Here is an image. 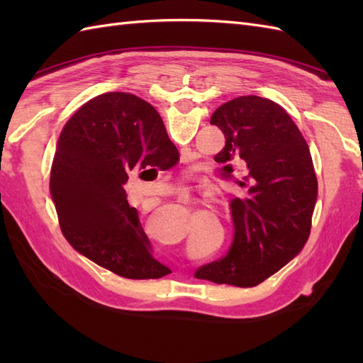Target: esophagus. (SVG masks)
<instances>
[{"label":"esophagus","mask_w":363,"mask_h":363,"mask_svg":"<svg viewBox=\"0 0 363 363\" xmlns=\"http://www.w3.org/2000/svg\"><path fill=\"white\" fill-rule=\"evenodd\" d=\"M176 198L179 199V201H189V198H190V195H189V190L187 189H177L176 190Z\"/></svg>","instance_id":"obj_1"}]
</instances>
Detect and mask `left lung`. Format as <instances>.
<instances>
[{"instance_id":"left-lung-1","label":"left lung","mask_w":363,"mask_h":363,"mask_svg":"<svg viewBox=\"0 0 363 363\" xmlns=\"http://www.w3.org/2000/svg\"><path fill=\"white\" fill-rule=\"evenodd\" d=\"M226 145L215 162L242 160L243 195L230 201L234 238L226 256L199 267L198 279L254 287L290 262L311 234L317 176L309 145L279 104L238 96L212 113ZM225 167V168H226Z\"/></svg>"}]
</instances>
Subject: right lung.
Wrapping results in <instances>:
<instances>
[{"label": "right lung", "mask_w": 363, "mask_h": 363, "mask_svg": "<svg viewBox=\"0 0 363 363\" xmlns=\"http://www.w3.org/2000/svg\"><path fill=\"white\" fill-rule=\"evenodd\" d=\"M177 160L164 121L145 99L123 91L90 99L60 133L51 167L50 190L67 240L128 279L172 273L151 256L125 184L133 169L164 172Z\"/></svg>", "instance_id": "right-lung-1"}]
</instances>
